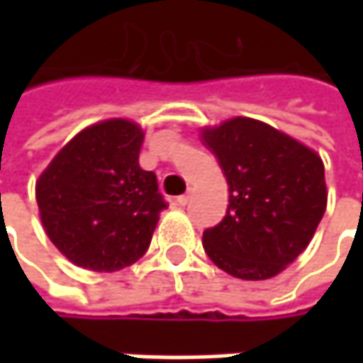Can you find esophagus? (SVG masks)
<instances>
[{
	"label": "esophagus",
	"mask_w": 363,
	"mask_h": 363,
	"mask_svg": "<svg viewBox=\"0 0 363 363\" xmlns=\"http://www.w3.org/2000/svg\"><path fill=\"white\" fill-rule=\"evenodd\" d=\"M189 198H191L189 194H184V196H179V198H177V203H179V206H188Z\"/></svg>",
	"instance_id": "1"
}]
</instances>
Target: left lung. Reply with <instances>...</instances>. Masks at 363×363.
I'll list each match as a JSON object with an SVG mask.
<instances>
[{"mask_svg": "<svg viewBox=\"0 0 363 363\" xmlns=\"http://www.w3.org/2000/svg\"><path fill=\"white\" fill-rule=\"evenodd\" d=\"M202 139L230 191L226 216L203 230V250L236 279H271L307 248L325 214L323 161L293 137L246 117L203 129Z\"/></svg>", "mask_w": 363, "mask_h": 363, "instance_id": "obj_1", "label": "left lung"}]
</instances>
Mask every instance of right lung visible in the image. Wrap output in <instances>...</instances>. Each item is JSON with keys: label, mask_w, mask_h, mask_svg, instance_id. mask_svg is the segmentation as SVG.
Instances as JSON below:
<instances>
[{"label": "right lung", "mask_w": 363, "mask_h": 363, "mask_svg": "<svg viewBox=\"0 0 363 363\" xmlns=\"http://www.w3.org/2000/svg\"><path fill=\"white\" fill-rule=\"evenodd\" d=\"M143 137L131 121L96 123L66 143L35 184L48 238L82 269L121 271L149 248L167 202L155 174L139 167Z\"/></svg>", "instance_id": "1"}]
</instances>
